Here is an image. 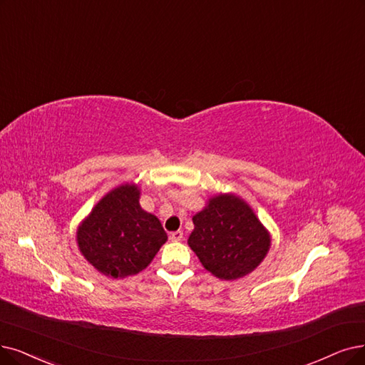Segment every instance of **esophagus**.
Here are the masks:
<instances>
[{
    "instance_id": "34e87169",
    "label": "esophagus",
    "mask_w": 365,
    "mask_h": 365,
    "mask_svg": "<svg viewBox=\"0 0 365 365\" xmlns=\"http://www.w3.org/2000/svg\"><path fill=\"white\" fill-rule=\"evenodd\" d=\"M169 237H170L172 241H181L182 237H184V233L181 230H177V232H172Z\"/></svg>"
}]
</instances>
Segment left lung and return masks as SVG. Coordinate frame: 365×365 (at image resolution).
I'll return each mask as SVG.
<instances>
[{
    "instance_id": "left-lung-1",
    "label": "left lung",
    "mask_w": 365,
    "mask_h": 365,
    "mask_svg": "<svg viewBox=\"0 0 365 365\" xmlns=\"http://www.w3.org/2000/svg\"><path fill=\"white\" fill-rule=\"evenodd\" d=\"M188 245L200 264L222 280H237L265 259L271 235L249 203L235 195H217L193 215Z\"/></svg>"
}]
</instances>
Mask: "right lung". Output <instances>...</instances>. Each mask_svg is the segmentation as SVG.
<instances>
[{
  "instance_id": "1",
  "label": "right lung",
  "mask_w": 365,
  "mask_h": 365,
  "mask_svg": "<svg viewBox=\"0 0 365 365\" xmlns=\"http://www.w3.org/2000/svg\"><path fill=\"white\" fill-rule=\"evenodd\" d=\"M136 184H121L101 197L79 225L82 256L101 274L124 279L147 268L168 235L158 218L139 205Z\"/></svg>"
}]
</instances>
